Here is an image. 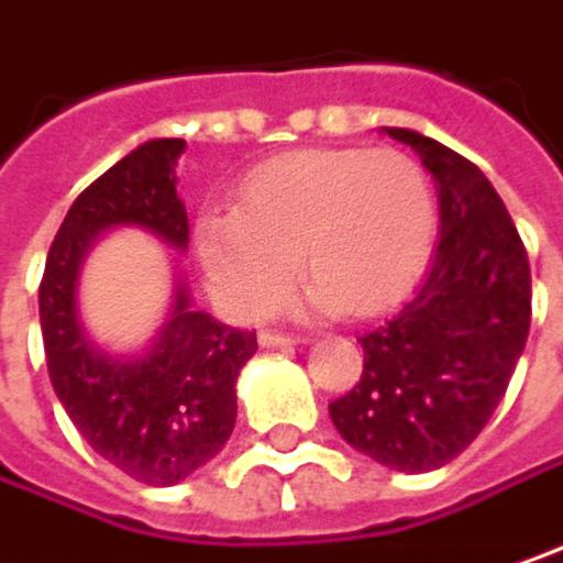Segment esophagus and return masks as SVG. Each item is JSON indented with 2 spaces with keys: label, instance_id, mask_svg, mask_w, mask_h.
<instances>
[{
  "label": "esophagus",
  "instance_id": "1",
  "mask_svg": "<svg viewBox=\"0 0 563 563\" xmlns=\"http://www.w3.org/2000/svg\"><path fill=\"white\" fill-rule=\"evenodd\" d=\"M257 344H261V347H289V344H296V338L277 334V331H261V334H257Z\"/></svg>",
  "mask_w": 563,
  "mask_h": 563
}]
</instances>
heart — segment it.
<instances>
[{
	"label": "heart",
	"mask_w": 563,
	"mask_h": 563,
	"mask_svg": "<svg viewBox=\"0 0 563 563\" xmlns=\"http://www.w3.org/2000/svg\"><path fill=\"white\" fill-rule=\"evenodd\" d=\"M433 235L437 197L411 155L299 150L251 168L235 207L197 216L194 251L213 302L235 321L264 312L299 261L312 274L299 309L376 314L420 277Z\"/></svg>",
	"instance_id": "heart-1"
}]
</instances>
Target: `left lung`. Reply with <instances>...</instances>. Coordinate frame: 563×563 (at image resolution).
Here are the masks:
<instances>
[{
    "label": "left lung",
    "instance_id": "obj_1",
    "mask_svg": "<svg viewBox=\"0 0 563 563\" xmlns=\"http://www.w3.org/2000/svg\"><path fill=\"white\" fill-rule=\"evenodd\" d=\"M437 181L440 245L385 324L356 338L363 376L328 413L350 446L391 472L443 468L497 411L532 321V274L504 200L443 143L382 126Z\"/></svg>",
    "mask_w": 563,
    "mask_h": 563
}]
</instances>
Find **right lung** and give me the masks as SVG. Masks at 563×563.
I'll list each match as a JSON object with an SVG mask.
<instances>
[{"label":"right lung","mask_w":563,"mask_h":563,"mask_svg":"<svg viewBox=\"0 0 563 563\" xmlns=\"http://www.w3.org/2000/svg\"><path fill=\"white\" fill-rule=\"evenodd\" d=\"M184 146L150 140L88 184L53 239L41 280V334L59 405L101 459L152 487H172L219 455L239 413L235 382L257 350L254 331L194 309L181 274L146 350L111 353L85 331L79 277L98 235L136 225L187 251V210L175 190Z\"/></svg>","instance_id":"right-lung-1"}]
</instances>
